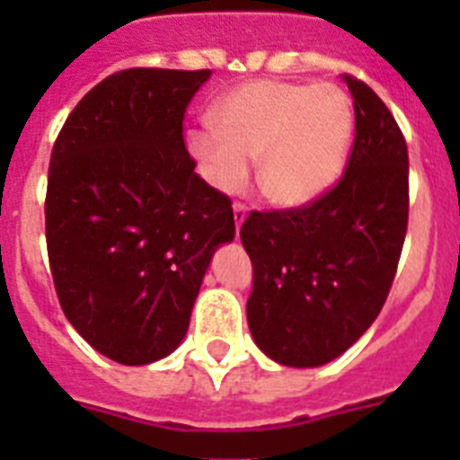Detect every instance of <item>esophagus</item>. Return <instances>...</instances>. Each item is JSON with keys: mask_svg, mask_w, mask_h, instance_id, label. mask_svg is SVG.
<instances>
[{"mask_svg": "<svg viewBox=\"0 0 460 460\" xmlns=\"http://www.w3.org/2000/svg\"><path fill=\"white\" fill-rule=\"evenodd\" d=\"M233 214H234V226L239 227L243 223V218H246V205H243V202H234Z\"/></svg>", "mask_w": 460, "mask_h": 460, "instance_id": "obj_1", "label": "esophagus"}]
</instances>
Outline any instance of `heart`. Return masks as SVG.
I'll return each mask as SVG.
<instances>
[{
	"label": "heart",
	"instance_id": "obj_1",
	"mask_svg": "<svg viewBox=\"0 0 460 460\" xmlns=\"http://www.w3.org/2000/svg\"><path fill=\"white\" fill-rule=\"evenodd\" d=\"M214 121L189 133L207 180L234 190L258 158V186L283 207L306 205L343 172L352 137V103L336 84L255 80L214 105Z\"/></svg>",
	"mask_w": 460,
	"mask_h": 460
}]
</instances>
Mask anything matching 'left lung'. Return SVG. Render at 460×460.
Masks as SVG:
<instances>
[{"mask_svg": "<svg viewBox=\"0 0 460 460\" xmlns=\"http://www.w3.org/2000/svg\"><path fill=\"white\" fill-rule=\"evenodd\" d=\"M355 140L345 172L315 200L251 211L239 237L253 265L246 302L260 350L323 367L380 315L408 233V145L382 99L345 75Z\"/></svg>", "mask_w": 460, "mask_h": 460, "instance_id": "8db88e82", "label": "left lung"}]
</instances>
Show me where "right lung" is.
<instances>
[{"mask_svg":"<svg viewBox=\"0 0 460 460\" xmlns=\"http://www.w3.org/2000/svg\"><path fill=\"white\" fill-rule=\"evenodd\" d=\"M211 75L124 68L84 93L48 168L46 243L57 299L93 350L126 367L181 343L233 200L195 174L184 115Z\"/></svg>","mask_w":460,"mask_h":460,"instance_id":"right-lung-1","label":"right lung"}]
</instances>
